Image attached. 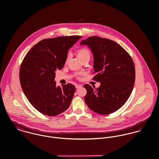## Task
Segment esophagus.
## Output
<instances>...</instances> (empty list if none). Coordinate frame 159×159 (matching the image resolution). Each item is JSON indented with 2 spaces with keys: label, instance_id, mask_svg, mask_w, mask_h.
Returning a JSON list of instances; mask_svg holds the SVG:
<instances>
[{
  "label": "esophagus",
  "instance_id": "1",
  "mask_svg": "<svg viewBox=\"0 0 159 159\" xmlns=\"http://www.w3.org/2000/svg\"><path fill=\"white\" fill-rule=\"evenodd\" d=\"M82 87V86L81 85V84H77V85H76V89H79V88H81Z\"/></svg>",
  "mask_w": 159,
  "mask_h": 159
}]
</instances>
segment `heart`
I'll list each match as a JSON object with an SVG mask.
<instances>
[{"label":"heart","mask_w":159,"mask_h":159,"mask_svg":"<svg viewBox=\"0 0 159 159\" xmlns=\"http://www.w3.org/2000/svg\"><path fill=\"white\" fill-rule=\"evenodd\" d=\"M77 56L78 58L82 61L84 59H90L91 57V52L90 51L86 48H81L77 51ZM68 61V57L66 58V62L67 63Z\"/></svg>","instance_id":"obj_1"}]
</instances>
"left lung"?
<instances>
[{"instance_id": "8db88e82", "label": "left lung", "mask_w": 159, "mask_h": 159, "mask_svg": "<svg viewBox=\"0 0 159 159\" xmlns=\"http://www.w3.org/2000/svg\"><path fill=\"white\" fill-rule=\"evenodd\" d=\"M93 56V80L100 82L98 88L84 84V100L92 111L109 114L121 108L129 98L135 80V69L129 53L116 42L99 37H89L81 42Z\"/></svg>"}]
</instances>
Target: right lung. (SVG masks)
Returning a JSON list of instances; mask_svg holds the SVG:
<instances>
[{
	"instance_id": "add662e5",
	"label": "right lung",
	"mask_w": 159,
	"mask_h": 159,
	"mask_svg": "<svg viewBox=\"0 0 159 159\" xmlns=\"http://www.w3.org/2000/svg\"><path fill=\"white\" fill-rule=\"evenodd\" d=\"M81 36L58 37L44 39L27 53L20 70L23 92L39 112L55 116L66 111L75 92L68 83L56 86V71L63 68L68 50Z\"/></svg>"
}]
</instances>
